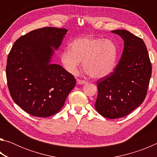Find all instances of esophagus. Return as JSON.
I'll return each mask as SVG.
<instances>
[{"label":"esophagus","mask_w":157,"mask_h":157,"mask_svg":"<svg viewBox=\"0 0 157 157\" xmlns=\"http://www.w3.org/2000/svg\"><path fill=\"white\" fill-rule=\"evenodd\" d=\"M86 81L82 80V79H77V84H86Z\"/></svg>","instance_id":"34e87169"}]
</instances>
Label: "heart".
<instances>
[{"mask_svg": "<svg viewBox=\"0 0 157 157\" xmlns=\"http://www.w3.org/2000/svg\"><path fill=\"white\" fill-rule=\"evenodd\" d=\"M118 50L110 39L92 36L76 39L68 49L60 54L63 67L69 73L75 74L82 61V66L94 79H102L111 75L115 68Z\"/></svg>", "mask_w": 157, "mask_h": 157, "instance_id": "b5f03b06", "label": "heart"}]
</instances>
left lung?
<instances>
[{"instance_id":"1","label":"left lung","mask_w":157,"mask_h":157,"mask_svg":"<svg viewBox=\"0 0 157 157\" xmlns=\"http://www.w3.org/2000/svg\"><path fill=\"white\" fill-rule=\"evenodd\" d=\"M124 41L118 65L107 78L97 82L95 109L110 119L122 118L144 101L152 74V66L144 41L126 30H112Z\"/></svg>"}]
</instances>
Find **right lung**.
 Instances as JSON below:
<instances>
[{
	"label": "right lung",
	"instance_id": "right-lung-1",
	"mask_svg": "<svg viewBox=\"0 0 157 157\" xmlns=\"http://www.w3.org/2000/svg\"><path fill=\"white\" fill-rule=\"evenodd\" d=\"M67 32L52 27L34 30L18 38L9 53L6 76L10 95L32 116L57 113L75 86L72 74L52 63Z\"/></svg>",
	"mask_w": 157,
	"mask_h": 157
}]
</instances>
